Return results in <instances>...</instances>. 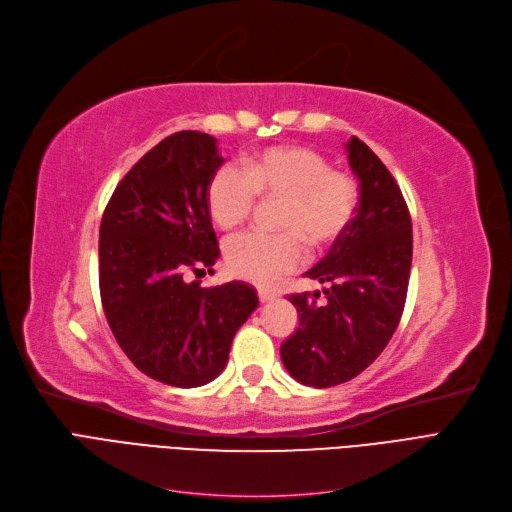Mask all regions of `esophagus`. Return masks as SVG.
<instances>
[{"instance_id": "34e87169", "label": "esophagus", "mask_w": 512, "mask_h": 512, "mask_svg": "<svg viewBox=\"0 0 512 512\" xmlns=\"http://www.w3.org/2000/svg\"><path fill=\"white\" fill-rule=\"evenodd\" d=\"M258 298H260V303H271V301H275L277 294H275L273 290H264V288H260V290H258Z\"/></svg>"}]
</instances>
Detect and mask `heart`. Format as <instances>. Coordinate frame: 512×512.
<instances>
[{"label": "heart", "mask_w": 512, "mask_h": 512, "mask_svg": "<svg viewBox=\"0 0 512 512\" xmlns=\"http://www.w3.org/2000/svg\"><path fill=\"white\" fill-rule=\"evenodd\" d=\"M256 197L279 201L277 235L248 233L226 243L224 258L233 275L269 286L313 252L332 248L354 222L360 207V184L307 146H271L245 161V173L222 165L207 184V209L222 231H235L250 218Z\"/></svg>", "instance_id": "b5f03b06"}]
</instances>
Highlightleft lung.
Here are the masks:
<instances>
[{"mask_svg":"<svg viewBox=\"0 0 512 512\" xmlns=\"http://www.w3.org/2000/svg\"><path fill=\"white\" fill-rule=\"evenodd\" d=\"M360 182V207L349 231L305 273L328 284L292 294L298 328L281 345V362L303 385L332 387L358 377L390 343L407 301L413 231L392 173L358 137L345 144Z\"/></svg>","mask_w":512,"mask_h":512,"instance_id":"left-lung-1","label":"left lung"}]
</instances>
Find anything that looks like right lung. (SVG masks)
<instances>
[{
	"label": "right lung",
	"mask_w": 512,
	"mask_h": 512,
	"mask_svg": "<svg viewBox=\"0 0 512 512\" xmlns=\"http://www.w3.org/2000/svg\"><path fill=\"white\" fill-rule=\"evenodd\" d=\"M224 163L216 137L180 131L120 180L99 228L101 305L144 375L175 387L216 379L235 332L258 307L250 284L201 288L220 256L207 184Z\"/></svg>",
	"instance_id": "right-lung-1"
}]
</instances>
